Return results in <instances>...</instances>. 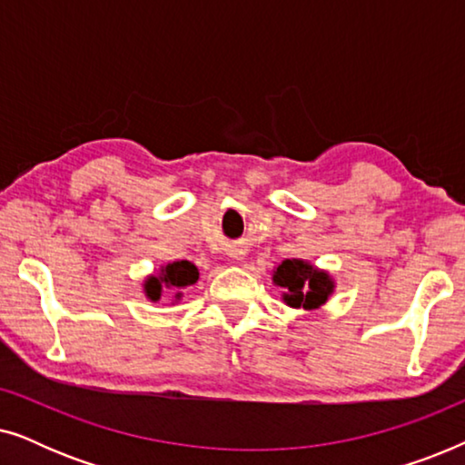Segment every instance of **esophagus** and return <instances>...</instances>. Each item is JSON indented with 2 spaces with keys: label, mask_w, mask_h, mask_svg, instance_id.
Instances as JSON below:
<instances>
[{
  "label": "esophagus",
  "mask_w": 465,
  "mask_h": 465,
  "mask_svg": "<svg viewBox=\"0 0 465 465\" xmlns=\"http://www.w3.org/2000/svg\"><path fill=\"white\" fill-rule=\"evenodd\" d=\"M232 258H234V260H243V252H239V253H232Z\"/></svg>",
  "instance_id": "obj_1"
}]
</instances>
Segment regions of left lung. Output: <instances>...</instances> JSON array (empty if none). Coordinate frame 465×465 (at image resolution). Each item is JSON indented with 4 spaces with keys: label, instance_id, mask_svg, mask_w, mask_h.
<instances>
[{
    "label": "left lung",
    "instance_id": "1",
    "mask_svg": "<svg viewBox=\"0 0 465 465\" xmlns=\"http://www.w3.org/2000/svg\"><path fill=\"white\" fill-rule=\"evenodd\" d=\"M272 283L283 288L282 298L288 307L304 311L323 307L334 292L332 275L301 258H290L277 264L272 271Z\"/></svg>",
    "mask_w": 465,
    "mask_h": 465
}]
</instances>
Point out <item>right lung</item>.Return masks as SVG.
<instances>
[{
	"label": "right lung",
	"mask_w": 465,
	"mask_h": 465,
	"mask_svg": "<svg viewBox=\"0 0 465 465\" xmlns=\"http://www.w3.org/2000/svg\"><path fill=\"white\" fill-rule=\"evenodd\" d=\"M199 282V269L188 260H175L161 266V271L156 275H148L143 279V294L148 301L158 302L164 292H169V296H173V302H180L183 292L188 285H194Z\"/></svg>",
	"instance_id": "right-lung-1"
}]
</instances>
